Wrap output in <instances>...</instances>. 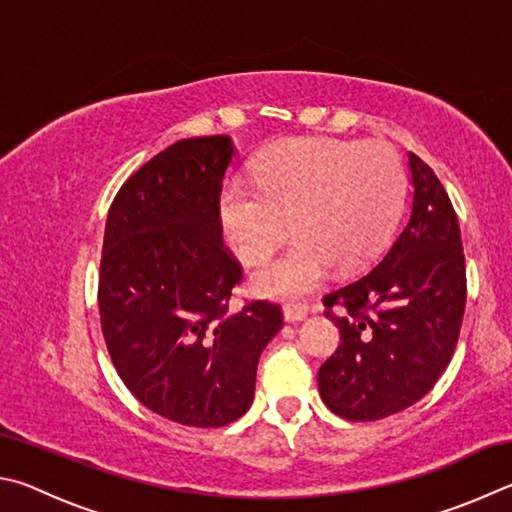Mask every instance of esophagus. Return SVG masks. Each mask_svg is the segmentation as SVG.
I'll list each match as a JSON object with an SVG mask.
<instances>
[{"label":"esophagus","mask_w":512,"mask_h":512,"mask_svg":"<svg viewBox=\"0 0 512 512\" xmlns=\"http://www.w3.org/2000/svg\"><path fill=\"white\" fill-rule=\"evenodd\" d=\"M283 315H285V321H303L308 317V306L306 303H297V301H292V303H285L283 306Z\"/></svg>","instance_id":"esophagus-1"}]
</instances>
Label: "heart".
Segmentation results:
<instances>
[{
	"mask_svg": "<svg viewBox=\"0 0 512 512\" xmlns=\"http://www.w3.org/2000/svg\"><path fill=\"white\" fill-rule=\"evenodd\" d=\"M254 183L229 179L220 222L245 265H261L288 236L290 249L256 274L267 297L317 288L330 265L355 270L391 236L405 202V166L389 143L290 139L256 159Z\"/></svg>",
	"mask_w": 512,
	"mask_h": 512,
	"instance_id": "b5f03b06",
	"label": "heart"
}]
</instances>
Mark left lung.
Masks as SVG:
<instances>
[{
  "mask_svg": "<svg viewBox=\"0 0 512 512\" xmlns=\"http://www.w3.org/2000/svg\"><path fill=\"white\" fill-rule=\"evenodd\" d=\"M414 204L378 265L324 294L342 344L321 364L319 393L346 420H380L418 402L459 342L465 256L441 179L409 152ZM338 312H334V308Z\"/></svg>",
  "mask_w": 512,
  "mask_h": 512,
  "instance_id": "8db88e82",
  "label": "left lung"
}]
</instances>
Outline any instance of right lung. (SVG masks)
I'll return each mask as SVG.
<instances>
[{
    "instance_id": "right-lung-1",
    "label": "right lung",
    "mask_w": 512,
    "mask_h": 512,
    "mask_svg": "<svg viewBox=\"0 0 512 512\" xmlns=\"http://www.w3.org/2000/svg\"><path fill=\"white\" fill-rule=\"evenodd\" d=\"M229 137L177 141L130 175L107 213L98 312L107 353L150 411L222 427L254 400L263 348L283 326L279 303L231 308L245 279L222 240Z\"/></svg>"
}]
</instances>
